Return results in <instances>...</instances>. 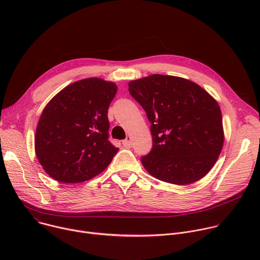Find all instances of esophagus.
Returning a JSON list of instances; mask_svg holds the SVG:
<instances>
[{
	"label": "esophagus",
	"mask_w": 260,
	"mask_h": 260,
	"mask_svg": "<svg viewBox=\"0 0 260 260\" xmlns=\"http://www.w3.org/2000/svg\"><path fill=\"white\" fill-rule=\"evenodd\" d=\"M122 145L124 148H131L132 147V140L129 138H126L123 142H122Z\"/></svg>",
	"instance_id": "esophagus-1"
}]
</instances>
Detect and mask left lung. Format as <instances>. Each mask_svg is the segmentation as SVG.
<instances>
[{
	"label": "left lung",
	"mask_w": 260,
	"mask_h": 260,
	"mask_svg": "<svg viewBox=\"0 0 260 260\" xmlns=\"http://www.w3.org/2000/svg\"><path fill=\"white\" fill-rule=\"evenodd\" d=\"M128 90L151 122L152 150L141 158L146 171L176 185L204 178L224 143L217 101L188 79L160 74L128 82Z\"/></svg>",
	"instance_id": "left-lung-1"
}]
</instances>
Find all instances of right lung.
Returning a JSON list of instances; mask_svg holds the SVG:
<instances>
[{"instance_id": "obj_1", "label": "right lung", "mask_w": 260, "mask_h": 260, "mask_svg": "<svg viewBox=\"0 0 260 260\" xmlns=\"http://www.w3.org/2000/svg\"><path fill=\"white\" fill-rule=\"evenodd\" d=\"M114 82L91 77L74 82L45 106L35 136L44 171L60 183H81L101 174L118 148L108 140V108Z\"/></svg>"}]
</instances>
